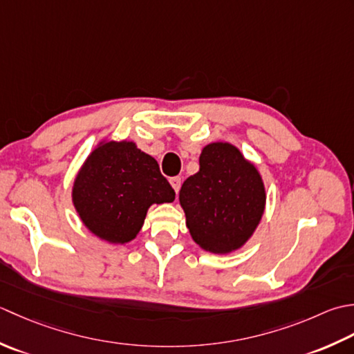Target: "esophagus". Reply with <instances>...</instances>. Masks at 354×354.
I'll return each mask as SVG.
<instances>
[{
    "mask_svg": "<svg viewBox=\"0 0 354 354\" xmlns=\"http://www.w3.org/2000/svg\"><path fill=\"white\" fill-rule=\"evenodd\" d=\"M169 183H171L172 187H174V191L178 192V191H180V186H182V178H180L178 176L171 177V178H169Z\"/></svg>",
    "mask_w": 354,
    "mask_h": 354,
    "instance_id": "esophagus-1",
    "label": "esophagus"
}]
</instances>
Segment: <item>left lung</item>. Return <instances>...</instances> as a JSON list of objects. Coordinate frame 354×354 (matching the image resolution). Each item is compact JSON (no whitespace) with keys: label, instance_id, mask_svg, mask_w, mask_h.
I'll use <instances>...</instances> for the list:
<instances>
[{"label":"left lung","instance_id":"obj_1","mask_svg":"<svg viewBox=\"0 0 354 354\" xmlns=\"http://www.w3.org/2000/svg\"><path fill=\"white\" fill-rule=\"evenodd\" d=\"M192 240L212 254L241 248L263 217L266 192L254 165L230 143H211L200 154V171L180 189Z\"/></svg>","mask_w":354,"mask_h":354}]
</instances>
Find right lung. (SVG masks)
I'll use <instances>...</instances> for the list:
<instances>
[{
    "mask_svg": "<svg viewBox=\"0 0 354 354\" xmlns=\"http://www.w3.org/2000/svg\"><path fill=\"white\" fill-rule=\"evenodd\" d=\"M176 198L153 157L133 142H105L79 171L73 203L84 225L110 243H128L139 232L153 203Z\"/></svg>",
    "mask_w": 354,
    "mask_h": 354,
    "instance_id": "1",
    "label": "right lung"
}]
</instances>
